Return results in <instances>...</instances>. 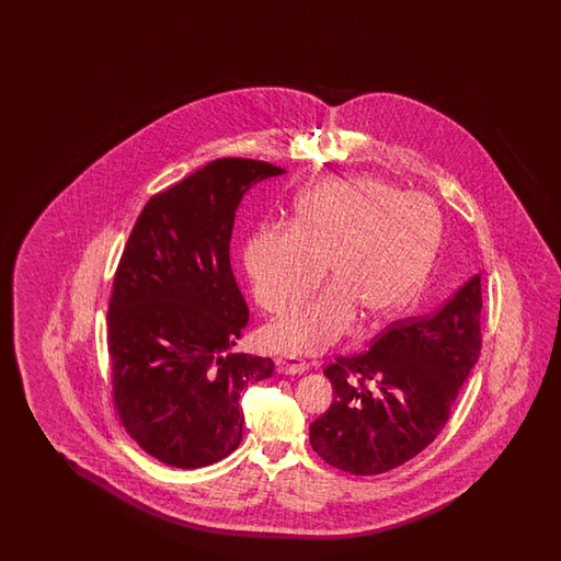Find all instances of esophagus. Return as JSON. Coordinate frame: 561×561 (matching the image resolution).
<instances>
[{
  "mask_svg": "<svg viewBox=\"0 0 561 561\" xmlns=\"http://www.w3.org/2000/svg\"><path fill=\"white\" fill-rule=\"evenodd\" d=\"M276 369L283 375H302L309 370V363H305L302 358L295 357V355H283L276 358Z\"/></svg>",
  "mask_w": 561,
  "mask_h": 561,
  "instance_id": "34e87169",
  "label": "esophagus"
}]
</instances>
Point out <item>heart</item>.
Segmentation results:
<instances>
[{
  "instance_id": "b5f03b06",
  "label": "heart",
  "mask_w": 561,
  "mask_h": 561,
  "mask_svg": "<svg viewBox=\"0 0 561 561\" xmlns=\"http://www.w3.org/2000/svg\"><path fill=\"white\" fill-rule=\"evenodd\" d=\"M442 237V218L423 196L375 179L321 182L305 192L290 228L263 225L244 244L254 297L271 314L305 309L268 329L276 348L312 355L333 346L363 314L369 324L394 319L415 295Z\"/></svg>"
}]
</instances>
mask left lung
<instances>
[{
    "instance_id": "8db88e82",
    "label": "left lung",
    "mask_w": 561,
    "mask_h": 561,
    "mask_svg": "<svg viewBox=\"0 0 561 561\" xmlns=\"http://www.w3.org/2000/svg\"><path fill=\"white\" fill-rule=\"evenodd\" d=\"M481 275L442 309L394 321L369 351L336 357L329 411L310 423V445L329 466L379 476L403 466L442 433L481 351Z\"/></svg>"
}]
</instances>
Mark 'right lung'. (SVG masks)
<instances>
[{
	"mask_svg": "<svg viewBox=\"0 0 561 561\" xmlns=\"http://www.w3.org/2000/svg\"><path fill=\"white\" fill-rule=\"evenodd\" d=\"M220 158L152 196L119 259L107 310L114 407L146 454L210 466L242 442L240 394L273 375L268 357L230 353L249 307L230 266L242 196L285 174Z\"/></svg>",
	"mask_w": 561,
	"mask_h": 561,
	"instance_id": "obj_1",
	"label": "right lung"
}]
</instances>
